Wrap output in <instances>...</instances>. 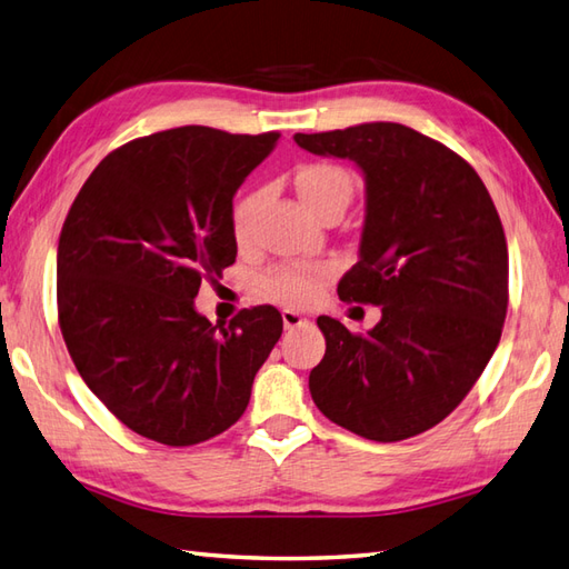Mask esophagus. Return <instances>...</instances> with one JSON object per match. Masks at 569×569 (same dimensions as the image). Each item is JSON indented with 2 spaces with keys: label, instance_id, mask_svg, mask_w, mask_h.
I'll return each instance as SVG.
<instances>
[{
  "label": "esophagus",
  "instance_id": "obj_1",
  "mask_svg": "<svg viewBox=\"0 0 569 569\" xmlns=\"http://www.w3.org/2000/svg\"><path fill=\"white\" fill-rule=\"evenodd\" d=\"M282 323H284V329H297V327H301V323H307V317L299 315V311H295V309H282Z\"/></svg>",
  "mask_w": 569,
  "mask_h": 569
}]
</instances>
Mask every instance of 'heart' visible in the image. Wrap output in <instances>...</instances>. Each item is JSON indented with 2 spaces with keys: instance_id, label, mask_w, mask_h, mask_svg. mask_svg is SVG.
Returning a JSON list of instances; mask_svg holds the SVG:
<instances>
[{
  "instance_id": "obj_1",
  "label": "heart",
  "mask_w": 569,
  "mask_h": 569,
  "mask_svg": "<svg viewBox=\"0 0 569 569\" xmlns=\"http://www.w3.org/2000/svg\"><path fill=\"white\" fill-rule=\"evenodd\" d=\"M297 191L311 213H319L321 206L333 199H351V179L336 164H309L297 171ZM262 193L252 191L233 208V233L238 240H248L252 218L258 211ZM331 274L329 264H282L262 277V292L280 305L305 307L321 292V282Z\"/></svg>"
}]
</instances>
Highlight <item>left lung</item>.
I'll return each instance as SVG.
<instances>
[{"label":"left lung","instance_id":"obj_1","mask_svg":"<svg viewBox=\"0 0 569 569\" xmlns=\"http://www.w3.org/2000/svg\"><path fill=\"white\" fill-rule=\"evenodd\" d=\"M295 142L361 169L358 262L341 277L339 297L380 307L363 336L317 319L327 353L309 373L311 400L373 442L430 430L467 398L501 339L508 248L491 196L459 154L398 122Z\"/></svg>","mask_w":569,"mask_h":569}]
</instances>
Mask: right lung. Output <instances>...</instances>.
I'll list each match as a JSON object with an SVG mask.
<instances>
[{
	"mask_svg": "<svg viewBox=\"0 0 569 569\" xmlns=\"http://www.w3.org/2000/svg\"><path fill=\"white\" fill-rule=\"evenodd\" d=\"M280 134L177 127L100 161L56 254L58 323L86 386L132 432L191 447L240 420L282 336L274 307L226 327L196 311L201 277L236 262L233 196Z\"/></svg>",
	"mask_w": 569,
	"mask_h": 569,
	"instance_id": "add662e5",
	"label": "right lung"
}]
</instances>
